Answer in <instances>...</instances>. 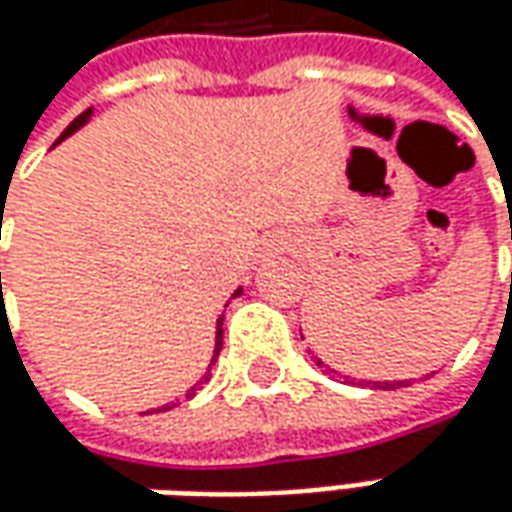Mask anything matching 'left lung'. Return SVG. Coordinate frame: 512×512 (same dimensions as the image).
Here are the masks:
<instances>
[{"label":"left lung","mask_w":512,"mask_h":512,"mask_svg":"<svg viewBox=\"0 0 512 512\" xmlns=\"http://www.w3.org/2000/svg\"><path fill=\"white\" fill-rule=\"evenodd\" d=\"M311 360L317 362V365H323V362L317 360V357H311ZM394 385H399V382H385V388H394Z\"/></svg>","instance_id":"obj_1"}]
</instances>
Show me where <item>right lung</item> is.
<instances>
[{
	"label": "right lung",
	"instance_id": "add662e5",
	"mask_svg": "<svg viewBox=\"0 0 512 512\" xmlns=\"http://www.w3.org/2000/svg\"><path fill=\"white\" fill-rule=\"evenodd\" d=\"M87 118H90V110H87V113H81L79 118H76V121H73V124H70V127L64 130L62 138H67L70 133H76V130H79V127L84 124V121H87ZM62 138H59V141H62ZM0 277H2V274H0ZM235 294H240V291H235ZM221 345H223V317L218 320V331H215V357H218ZM212 362H215V360H212ZM203 379H209V374H203ZM203 379H201V382H203ZM201 382H198V385H201Z\"/></svg>",
	"mask_w": 512,
	"mask_h": 512
}]
</instances>
